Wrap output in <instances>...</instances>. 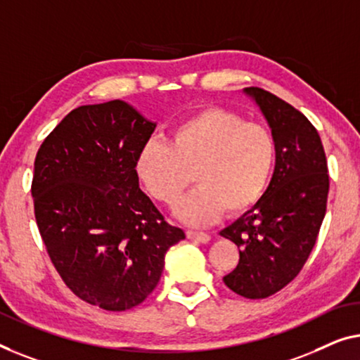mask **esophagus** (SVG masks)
I'll return each instance as SVG.
<instances>
[{"label": "esophagus", "mask_w": 360, "mask_h": 360, "mask_svg": "<svg viewBox=\"0 0 360 360\" xmlns=\"http://www.w3.org/2000/svg\"><path fill=\"white\" fill-rule=\"evenodd\" d=\"M186 236L189 238L192 241H197V243H207L210 240V236L207 235L204 231H192V230H187L186 231Z\"/></svg>", "instance_id": "1"}]
</instances>
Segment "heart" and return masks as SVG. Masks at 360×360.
Listing matches in <instances>:
<instances>
[{"mask_svg": "<svg viewBox=\"0 0 360 360\" xmlns=\"http://www.w3.org/2000/svg\"><path fill=\"white\" fill-rule=\"evenodd\" d=\"M277 146L264 125L231 110L210 108L176 125L171 143L151 139L141 146L135 169L156 200L174 205L195 169V191L176 207L189 225H207L226 210L245 214L266 194Z\"/></svg>", "mask_w": 360, "mask_h": 360, "instance_id": "heart-1", "label": "heart"}]
</instances>
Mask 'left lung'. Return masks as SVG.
Here are the masks:
<instances>
[{
	"instance_id": "8db88e82",
	"label": "left lung",
	"mask_w": 360,
	"mask_h": 360,
	"mask_svg": "<svg viewBox=\"0 0 360 360\" xmlns=\"http://www.w3.org/2000/svg\"><path fill=\"white\" fill-rule=\"evenodd\" d=\"M245 93L269 124L277 156L262 199L220 231L240 250L224 282L245 298H266L295 279L310 256L326 214L330 176L320 135L300 110L255 86Z\"/></svg>"
}]
</instances>
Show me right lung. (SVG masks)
Instances as JSON below:
<instances>
[{"instance_id":"1","label":"right lung","mask_w":360,"mask_h":360,"mask_svg":"<svg viewBox=\"0 0 360 360\" xmlns=\"http://www.w3.org/2000/svg\"><path fill=\"white\" fill-rule=\"evenodd\" d=\"M156 127L124 101L73 109L40 145L34 214L55 269L103 310L140 305L184 240L140 189L135 161Z\"/></svg>"}]
</instances>
